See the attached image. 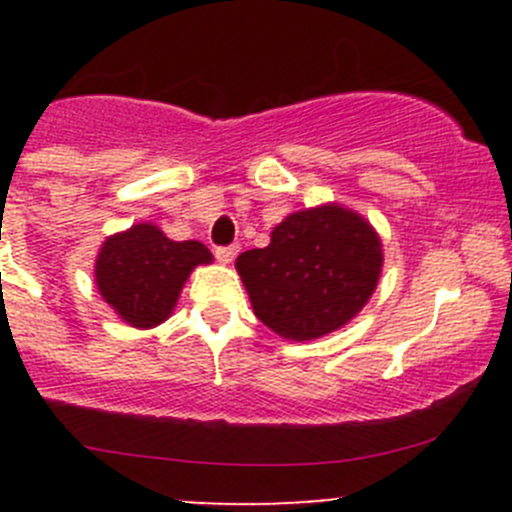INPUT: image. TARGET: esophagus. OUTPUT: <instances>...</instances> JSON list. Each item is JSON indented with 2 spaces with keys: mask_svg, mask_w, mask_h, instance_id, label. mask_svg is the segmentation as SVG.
Instances as JSON below:
<instances>
[{
  "mask_svg": "<svg viewBox=\"0 0 512 512\" xmlns=\"http://www.w3.org/2000/svg\"><path fill=\"white\" fill-rule=\"evenodd\" d=\"M237 255V245H225V247H215V260L223 262V265H227V262L235 260Z\"/></svg>",
  "mask_w": 512,
  "mask_h": 512,
  "instance_id": "esophagus-1",
  "label": "esophagus"
}]
</instances>
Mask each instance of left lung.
<instances>
[{
  "mask_svg": "<svg viewBox=\"0 0 512 512\" xmlns=\"http://www.w3.org/2000/svg\"><path fill=\"white\" fill-rule=\"evenodd\" d=\"M381 262L374 227L352 210L322 205L289 215L270 245L242 252L235 267L257 319L304 342L339 329L369 302Z\"/></svg>",
  "mask_w": 512,
  "mask_h": 512,
  "instance_id": "8db88e82",
  "label": "left lung"
}]
</instances>
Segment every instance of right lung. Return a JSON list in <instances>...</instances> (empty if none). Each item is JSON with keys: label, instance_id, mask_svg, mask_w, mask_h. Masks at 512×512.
<instances>
[{"label": "right lung", "instance_id": "obj_1", "mask_svg": "<svg viewBox=\"0 0 512 512\" xmlns=\"http://www.w3.org/2000/svg\"><path fill=\"white\" fill-rule=\"evenodd\" d=\"M213 260L198 240H168L156 225H133L103 242L96 260L101 297L131 327H156L170 317L193 267Z\"/></svg>", "mask_w": 512, "mask_h": 512}]
</instances>
